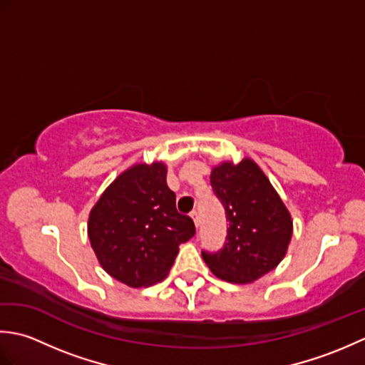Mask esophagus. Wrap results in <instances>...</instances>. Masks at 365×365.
Returning <instances> with one entry per match:
<instances>
[{"mask_svg":"<svg viewBox=\"0 0 365 365\" xmlns=\"http://www.w3.org/2000/svg\"><path fill=\"white\" fill-rule=\"evenodd\" d=\"M190 216H191V218H192V221H195L196 227H199V215H197V212H196V210H192Z\"/></svg>","mask_w":365,"mask_h":365,"instance_id":"esophagus-1","label":"esophagus"}]
</instances>
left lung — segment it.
Segmentation results:
<instances>
[{
	"label": "left lung",
	"instance_id": "obj_1",
	"mask_svg": "<svg viewBox=\"0 0 365 365\" xmlns=\"http://www.w3.org/2000/svg\"><path fill=\"white\" fill-rule=\"evenodd\" d=\"M210 183L226 210L229 229L222 250L202 251V259L222 281H257L284 259L292 240V216L251 158L215 166Z\"/></svg>",
	"mask_w": 365,
	"mask_h": 365
}]
</instances>
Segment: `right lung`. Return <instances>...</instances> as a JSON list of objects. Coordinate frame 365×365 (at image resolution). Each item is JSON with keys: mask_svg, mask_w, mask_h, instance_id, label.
<instances>
[{"mask_svg": "<svg viewBox=\"0 0 365 365\" xmlns=\"http://www.w3.org/2000/svg\"><path fill=\"white\" fill-rule=\"evenodd\" d=\"M165 163H139L115 178L92 207L88 235L100 265L128 287L163 281L178 245L196 234L190 216L175 208Z\"/></svg>", "mask_w": 365, "mask_h": 365, "instance_id": "add662e5", "label": "right lung"}]
</instances>
